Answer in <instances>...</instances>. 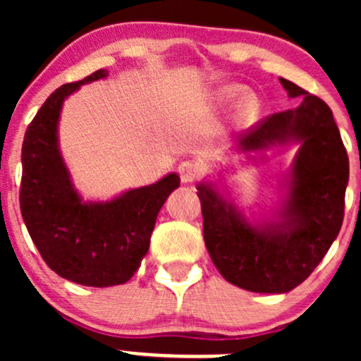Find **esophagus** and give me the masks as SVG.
Returning a JSON list of instances; mask_svg holds the SVG:
<instances>
[{
	"mask_svg": "<svg viewBox=\"0 0 361 361\" xmlns=\"http://www.w3.org/2000/svg\"><path fill=\"white\" fill-rule=\"evenodd\" d=\"M178 173H180V178L183 183H192L199 178L201 174V167L199 164H195L194 160H183V162L178 166Z\"/></svg>",
	"mask_w": 361,
	"mask_h": 361,
	"instance_id": "obj_1",
	"label": "esophagus"
}]
</instances>
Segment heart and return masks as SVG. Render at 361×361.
Segmentation results:
<instances>
[{"label":"heart","instance_id":"b5f03b06","mask_svg":"<svg viewBox=\"0 0 361 361\" xmlns=\"http://www.w3.org/2000/svg\"><path fill=\"white\" fill-rule=\"evenodd\" d=\"M238 97H241L239 111H241L243 120H253L260 111V103H258L255 94H246V89L243 85H225L218 90V101H221V103H232Z\"/></svg>","mask_w":361,"mask_h":361}]
</instances>
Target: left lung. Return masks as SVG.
I'll use <instances>...</instances> for the list:
<instances>
[{"label":"left lung","mask_w":361,"mask_h":361,"mask_svg":"<svg viewBox=\"0 0 361 361\" xmlns=\"http://www.w3.org/2000/svg\"><path fill=\"white\" fill-rule=\"evenodd\" d=\"M292 110L279 111L241 134L234 150L248 160L271 148L298 150L281 187L279 209L271 218L250 220L231 192L216 181H201L204 243L220 274L255 293H286L309 278L336 241L344 218L349 160L332 110L325 101L279 78Z\"/></svg>","instance_id":"8db88e82"}]
</instances>
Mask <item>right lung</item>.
Masks as SVG:
<instances>
[{"mask_svg": "<svg viewBox=\"0 0 361 361\" xmlns=\"http://www.w3.org/2000/svg\"><path fill=\"white\" fill-rule=\"evenodd\" d=\"M108 76L97 69L49 96L29 123L23 145L20 211L43 260L61 278L83 286L123 285L150 248L157 214L180 176L129 188L110 201H85L75 188L59 148L64 101L82 85Z\"/></svg>", "mask_w": 361, "mask_h": 361, "instance_id": "right-lung-1", "label": "right lung"}]
</instances>
